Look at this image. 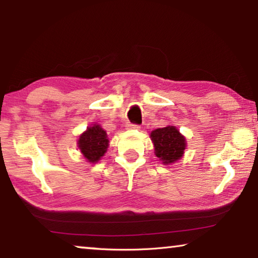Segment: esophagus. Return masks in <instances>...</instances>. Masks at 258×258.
<instances>
[{
    "instance_id": "34e87169",
    "label": "esophagus",
    "mask_w": 258,
    "mask_h": 258,
    "mask_svg": "<svg viewBox=\"0 0 258 258\" xmlns=\"http://www.w3.org/2000/svg\"><path fill=\"white\" fill-rule=\"evenodd\" d=\"M126 127H127V130H140L139 125H134V124H131V123L126 125Z\"/></svg>"
}]
</instances>
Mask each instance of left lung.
<instances>
[{
  "instance_id": "1",
  "label": "left lung",
  "mask_w": 258,
  "mask_h": 258,
  "mask_svg": "<svg viewBox=\"0 0 258 258\" xmlns=\"http://www.w3.org/2000/svg\"><path fill=\"white\" fill-rule=\"evenodd\" d=\"M150 139L154 143L156 157L164 165L176 163L184 155L186 140L175 126L156 128L150 133Z\"/></svg>"
}]
</instances>
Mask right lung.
I'll return each instance as SVG.
<instances>
[{
    "instance_id": "add662e5",
    "label": "right lung",
    "mask_w": 258,
    "mask_h": 258,
    "mask_svg": "<svg viewBox=\"0 0 258 258\" xmlns=\"http://www.w3.org/2000/svg\"><path fill=\"white\" fill-rule=\"evenodd\" d=\"M77 147L87 163H98L109 147L107 132L99 124L90 125L78 138Z\"/></svg>"
}]
</instances>
